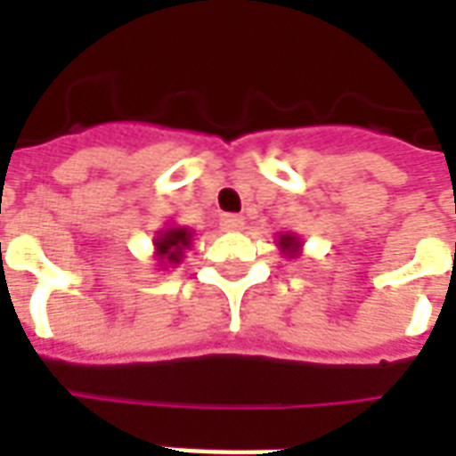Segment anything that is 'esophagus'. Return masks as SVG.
Masks as SVG:
<instances>
[{
  "instance_id": "obj_1",
  "label": "esophagus",
  "mask_w": 456,
  "mask_h": 456,
  "mask_svg": "<svg viewBox=\"0 0 456 456\" xmlns=\"http://www.w3.org/2000/svg\"><path fill=\"white\" fill-rule=\"evenodd\" d=\"M219 227L224 229V232H239V229L244 227V219L237 217V215H224V217L219 219Z\"/></svg>"
}]
</instances>
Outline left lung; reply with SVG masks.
Here are the masks:
<instances>
[{"instance_id":"obj_1","label":"left lung","mask_w":456,"mask_h":456,"mask_svg":"<svg viewBox=\"0 0 456 456\" xmlns=\"http://www.w3.org/2000/svg\"><path fill=\"white\" fill-rule=\"evenodd\" d=\"M300 247H303V241H300L296 234H281V237H278V248H281L288 258H296L297 254H300Z\"/></svg>"}]
</instances>
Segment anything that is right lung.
Wrapping results in <instances>:
<instances>
[{
    "label": "right lung",
    "mask_w": 456,
    "mask_h": 456,
    "mask_svg": "<svg viewBox=\"0 0 456 456\" xmlns=\"http://www.w3.org/2000/svg\"><path fill=\"white\" fill-rule=\"evenodd\" d=\"M190 241H192V232L188 227H166L160 229L156 239H153V247H156V256L168 264V266H175L183 258V251L190 248Z\"/></svg>",
    "instance_id": "obj_1"
}]
</instances>
